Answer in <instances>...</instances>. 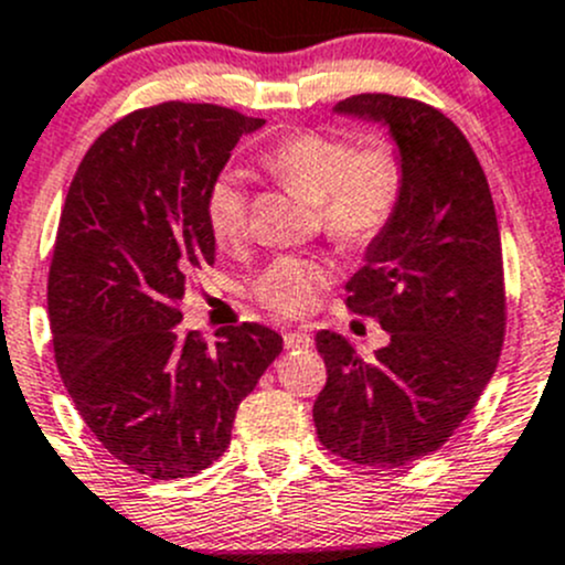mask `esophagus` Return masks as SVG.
Returning <instances> with one entry per match:
<instances>
[{"label": "esophagus", "mask_w": 565, "mask_h": 565, "mask_svg": "<svg viewBox=\"0 0 565 565\" xmlns=\"http://www.w3.org/2000/svg\"><path fill=\"white\" fill-rule=\"evenodd\" d=\"M313 343L311 332L302 330V328H295V330H287L284 332V347L287 349H308Z\"/></svg>", "instance_id": "esophagus-1"}]
</instances>
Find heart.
<instances>
[{"label": "heart", "mask_w": 565, "mask_h": 565, "mask_svg": "<svg viewBox=\"0 0 565 565\" xmlns=\"http://www.w3.org/2000/svg\"><path fill=\"white\" fill-rule=\"evenodd\" d=\"M267 170L319 205L324 230L347 246L371 243L395 213L403 189V162L390 142L354 148L319 132H298L265 157ZM205 218L218 246L246 235V192L235 175H218L205 194ZM330 278L322 259L276 257L254 278V298L281 313L313 306Z\"/></svg>", "instance_id": "heart-1"}]
</instances>
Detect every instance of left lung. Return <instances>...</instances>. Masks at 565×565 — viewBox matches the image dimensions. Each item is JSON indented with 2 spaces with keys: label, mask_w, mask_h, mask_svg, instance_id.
<instances>
[{
  "label": "left lung",
  "mask_w": 565,
  "mask_h": 565,
  "mask_svg": "<svg viewBox=\"0 0 565 565\" xmlns=\"http://www.w3.org/2000/svg\"><path fill=\"white\" fill-rule=\"evenodd\" d=\"M332 113L387 129L403 189L347 284V306L376 317L390 343L362 360L349 338L317 332L328 384L313 425L330 452L401 468L444 447L495 373L507 324L501 233L482 164L441 110L358 94Z\"/></svg>",
  "instance_id": "obj_1"
}]
</instances>
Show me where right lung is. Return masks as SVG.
Wrapping results in <instances>:
<instances>
[{
    "label": "right lung",
    "instance_id": "1",
    "mask_svg": "<svg viewBox=\"0 0 565 565\" xmlns=\"http://www.w3.org/2000/svg\"><path fill=\"white\" fill-rule=\"evenodd\" d=\"M263 118L164 103L99 135L70 183L47 276L53 352L83 423L148 479H181L222 457L235 412L281 354L243 322L207 347L181 335L186 278L216 263L205 194Z\"/></svg>",
    "mask_w": 565,
    "mask_h": 565
}]
</instances>
